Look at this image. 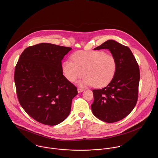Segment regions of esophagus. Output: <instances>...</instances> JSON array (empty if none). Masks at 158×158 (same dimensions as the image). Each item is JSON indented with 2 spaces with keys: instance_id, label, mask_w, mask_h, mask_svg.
<instances>
[{
  "instance_id": "1",
  "label": "esophagus",
  "mask_w": 158,
  "mask_h": 158,
  "mask_svg": "<svg viewBox=\"0 0 158 158\" xmlns=\"http://www.w3.org/2000/svg\"><path fill=\"white\" fill-rule=\"evenodd\" d=\"M85 90L84 88H77V92L78 93H81Z\"/></svg>"
}]
</instances>
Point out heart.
Segmentation results:
<instances>
[{"instance_id": "b5f03b06", "label": "heart", "mask_w": 158, "mask_h": 158, "mask_svg": "<svg viewBox=\"0 0 158 158\" xmlns=\"http://www.w3.org/2000/svg\"><path fill=\"white\" fill-rule=\"evenodd\" d=\"M71 60L62 62V70L67 80L74 82L86 77L81 82L83 85L102 87L113 79L117 67L115 57L103 50L77 51L71 56Z\"/></svg>"}]
</instances>
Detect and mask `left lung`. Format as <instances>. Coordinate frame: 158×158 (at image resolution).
Here are the masks:
<instances>
[{
	"label": "left lung",
	"mask_w": 158,
	"mask_h": 158,
	"mask_svg": "<svg viewBox=\"0 0 158 158\" xmlns=\"http://www.w3.org/2000/svg\"><path fill=\"white\" fill-rule=\"evenodd\" d=\"M109 49L115 57L117 67L107 86L93 89V114L103 122L114 123L128 115L135 106L138 95L139 69L128 47L112 40L103 43L94 50Z\"/></svg>",
	"instance_id": "8db88e82"
}]
</instances>
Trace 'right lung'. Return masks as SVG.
Listing matches in <instances>:
<instances>
[{"instance_id": "1", "label": "right lung", "mask_w": 158, "mask_h": 158, "mask_svg": "<svg viewBox=\"0 0 158 158\" xmlns=\"http://www.w3.org/2000/svg\"><path fill=\"white\" fill-rule=\"evenodd\" d=\"M71 48L40 43L24 49L14 82L19 103L36 122L48 126L63 122L71 110L77 88L63 75L62 62Z\"/></svg>"}]
</instances>
